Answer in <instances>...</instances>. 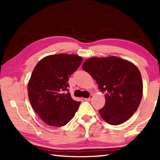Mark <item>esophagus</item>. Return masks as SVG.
<instances>
[{
  "label": "esophagus",
  "mask_w": 160,
  "mask_h": 160,
  "mask_svg": "<svg viewBox=\"0 0 160 160\" xmlns=\"http://www.w3.org/2000/svg\"><path fill=\"white\" fill-rule=\"evenodd\" d=\"M93 98V95H90V96H89V98H85V100L86 101H90L91 99H92Z\"/></svg>",
  "instance_id": "obj_1"
}]
</instances>
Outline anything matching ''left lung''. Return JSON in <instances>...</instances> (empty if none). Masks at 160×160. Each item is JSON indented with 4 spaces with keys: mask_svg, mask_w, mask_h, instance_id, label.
<instances>
[{
    "mask_svg": "<svg viewBox=\"0 0 160 160\" xmlns=\"http://www.w3.org/2000/svg\"><path fill=\"white\" fill-rule=\"evenodd\" d=\"M82 69L106 93V102L99 113L107 123L119 125L137 111L142 98L143 84L140 71L127 60L118 57L91 58Z\"/></svg>",
    "mask_w": 160,
    "mask_h": 160,
    "instance_id": "left-lung-1",
    "label": "left lung"
}]
</instances>
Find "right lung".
<instances>
[{"instance_id": "right-lung-1", "label": "right lung", "mask_w": 160, "mask_h": 160, "mask_svg": "<svg viewBox=\"0 0 160 160\" xmlns=\"http://www.w3.org/2000/svg\"><path fill=\"white\" fill-rule=\"evenodd\" d=\"M82 62L76 55L56 54L36 64L28 83L32 108L49 126L62 127L72 119L80 102L73 100L69 91V76Z\"/></svg>"}]
</instances>
